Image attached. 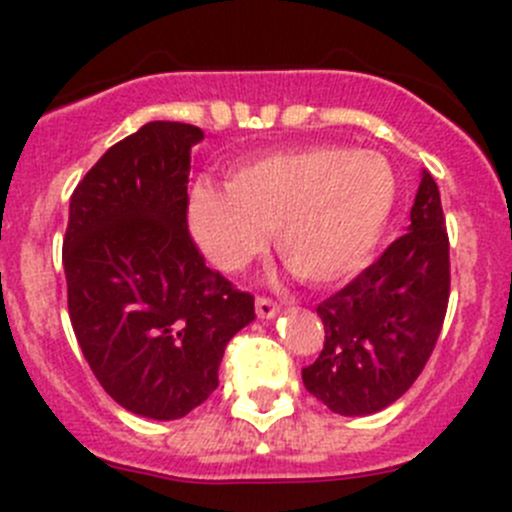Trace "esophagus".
Returning a JSON list of instances; mask_svg holds the SVG:
<instances>
[{
	"mask_svg": "<svg viewBox=\"0 0 512 512\" xmlns=\"http://www.w3.org/2000/svg\"><path fill=\"white\" fill-rule=\"evenodd\" d=\"M255 309H257V317L260 319H272V317H277V312H280L277 302H272V299H267V297H257Z\"/></svg>",
	"mask_w": 512,
	"mask_h": 512,
	"instance_id": "34e87169",
	"label": "esophagus"
}]
</instances>
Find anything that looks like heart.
<instances>
[{
    "instance_id": "1",
    "label": "heart",
    "mask_w": 512,
    "mask_h": 512,
    "mask_svg": "<svg viewBox=\"0 0 512 512\" xmlns=\"http://www.w3.org/2000/svg\"><path fill=\"white\" fill-rule=\"evenodd\" d=\"M396 193L394 168L379 153L309 146L237 165L227 190L198 185L188 220L195 245L218 270H240L265 247V232L275 230L289 270L327 285L369 260Z\"/></svg>"
}]
</instances>
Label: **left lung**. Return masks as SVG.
Returning <instances> with one entry per match:
<instances>
[{"label": "left lung", "mask_w": 512, "mask_h": 512, "mask_svg": "<svg viewBox=\"0 0 512 512\" xmlns=\"http://www.w3.org/2000/svg\"><path fill=\"white\" fill-rule=\"evenodd\" d=\"M451 287L441 195L421 170L411 225L342 292L317 307L324 347L302 381L339 416H369L411 389L441 334Z\"/></svg>", "instance_id": "obj_1"}]
</instances>
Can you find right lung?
I'll use <instances>...</instances> for the list:
<instances>
[{"instance_id": "obj_1", "label": "right lung", "mask_w": 512, "mask_h": 512, "mask_svg": "<svg viewBox=\"0 0 512 512\" xmlns=\"http://www.w3.org/2000/svg\"><path fill=\"white\" fill-rule=\"evenodd\" d=\"M198 126L153 121L108 148L69 203L64 272L79 347L106 394L173 421L218 389L225 347L255 299L205 267L188 235Z\"/></svg>"}]
</instances>
